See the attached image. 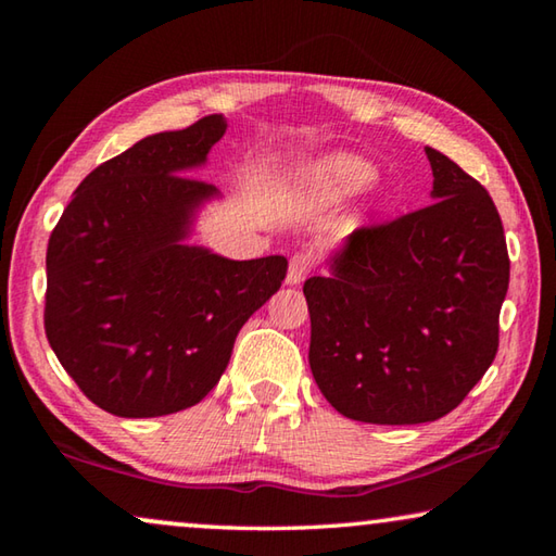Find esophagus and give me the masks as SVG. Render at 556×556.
Masks as SVG:
<instances>
[{"instance_id": "esophagus-1", "label": "esophagus", "mask_w": 556, "mask_h": 556, "mask_svg": "<svg viewBox=\"0 0 556 556\" xmlns=\"http://www.w3.org/2000/svg\"><path fill=\"white\" fill-rule=\"evenodd\" d=\"M314 265H316V257H314L312 250L296 252V255L289 260L287 285H299V281H304V277L314 269Z\"/></svg>"}]
</instances>
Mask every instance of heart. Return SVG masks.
I'll use <instances>...</instances> for the list:
<instances>
[{
    "instance_id": "b5f03b06",
    "label": "heart",
    "mask_w": 556,
    "mask_h": 556,
    "mask_svg": "<svg viewBox=\"0 0 556 556\" xmlns=\"http://www.w3.org/2000/svg\"><path fill=\"white\" fill-rule=\"evenodd\" d=\"M375 178V166L351 152H333L301 172V191L318 205H333L363 191Z\"/></svg>"
}]
</instances>
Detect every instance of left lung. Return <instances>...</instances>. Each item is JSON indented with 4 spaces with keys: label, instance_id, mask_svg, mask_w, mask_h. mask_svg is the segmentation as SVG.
I'll return each mask as SVG.
<instances>
[{
    "label": "left lung",
    "instance_id": "obj_1",
    "mask_svg": "<svg viewBox=\"0 0 556 556\" xmlns=\"http://www.w3.org/2000/svg\"><path fill=\"white\" fill-rule=\"evenodd\" d=\"M425 152L434 203L353 230L331 275L304 281L318 390L368 425L437 421L497 353L510 281L501 215L473 176L437 149Z\"/></svg>",
    "mask_w": 556,
    "mask_h": 556
}]
</instances>
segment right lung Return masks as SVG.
<instances>
[{"instance_id":"1","label":"right lung","mask_w":556,"mask_h":556,"mask_svg":"<svg viewBox=\"0 0 556 556\" xmlns=\"http://www.w3.org/2000/svg\"><path fill=\"white\" fill-rule=\"evenodd\" d=\"M223 115L159 131L75 188L46 250V338L90 402L115 417L199 404L228 368L244 321L287 277V257L228 260L184 240Z\"/></svg>"}]
</instances>
